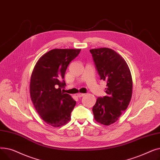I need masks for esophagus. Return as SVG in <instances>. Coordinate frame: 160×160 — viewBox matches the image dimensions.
Segmentation results:
<instances>
[{"label":"esophagus","instance_id":"obj_1","mask_svg":"<svg viewBox=\"0 0 160 160\" xmlns=\"http://www.w3.org/2000/svg\"><path fill=\"white\" fill-rule=\"evenodd\" d=\"M85 95V94L84 93H78L77 94V96L78 97H83V96H84Z\"/></svg>","mask_w":160,"mask_h":160}]
</instances>
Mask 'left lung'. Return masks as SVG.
<instances>
[{"mask_svg":"<svg viewBox=\"0 0 160 160\" xmlns=\"http://www.w3.org/2000/svg\"><path fill=\"white\" fill-rule=\"evenodd\" d=\"M100 77L107 82V95L98 97L93 107L97 122L110 125L118 120L129 105L132 94V78L129 67L118 53L108 48L89 50Z\"/></svg>","mask_w":160,"mask_h":160,"instance_id":"8db88e82","label":"left lung"}]
</instances>
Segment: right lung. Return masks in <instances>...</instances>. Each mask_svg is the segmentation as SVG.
I'll list each match as a JSON object with an SVG mask.
<instances>
[{
  "label": "right lung",
  "mask_w": 160,
  "mask_h": 160,
  "mask_svg": "<svg viewBox=\"0 0 160 160\" xmlns=\"http://www.w3.org/2000/svg\"><path fill=\"white\" fill-rule=\"evenodd\" d=\"M81 49H53L42 56L33 70L30 93L36 110L46 123L59 127L68 122L75 100L62 91L70 62Z\"/></svg>",
  "instance_id": "1"
}]
</instances>
